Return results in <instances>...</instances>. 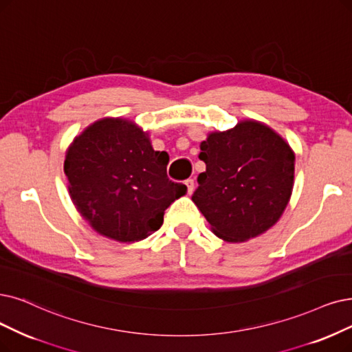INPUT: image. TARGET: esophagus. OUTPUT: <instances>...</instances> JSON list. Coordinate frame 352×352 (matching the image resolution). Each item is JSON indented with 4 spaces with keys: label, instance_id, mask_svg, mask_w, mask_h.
Masks as SVG:
<instances>
[{
    "label": "esophagus",
    "instance_id": "obj_1",
    "mask_svg": "<svg viewBox=\"0 0 352 352\" xmlns=\"http://www.w3.org/2000/svg\"><path fill=\"white\" fill-rule=\"evenodd\" d=\"M185 185L188 188V193L192 195L193 190H195V180L193 179H188V180H185Z\"/></svg>",
    "mask_w": 352,
    "mask_h": 352
}]
</instances>
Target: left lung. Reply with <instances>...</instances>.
<instances>
[{
    "label": "left lung",
    "instance_id": "left-lung-1",
    "mask_svg": "<svg viewBox=\"0 0 352 352\" xmlns=\"http://www.w3.org/2000/svg\"><path fill=\"white\" fill-rule=\"evenodd\" d=\"M206 170L192 201L210 228L228 243H244L278 221L289 204L294 153L267 125L245 120L201 143Z\"/></svg>",
    "mask_w": 352,
    "mask_h": 352
}]
</instances>
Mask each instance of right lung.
<instances>
[{"label":"right lung","instance_id":"obj_1","mask_svg":"<svg viewBox=\"0 0 352 352\" xmlns=\"http://www.w3.org/2000/svg\"><path fill=\"white\" fill-rule=\"evenodd\" d=\"M167 163L134 122L102 118L74 140L63 168L82 218L98 234L134 243L157 231L164 210L188 190L167 177Z\"/></svg>","mask_w":352,"mask_h":352}]
</instances>
